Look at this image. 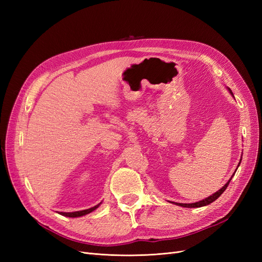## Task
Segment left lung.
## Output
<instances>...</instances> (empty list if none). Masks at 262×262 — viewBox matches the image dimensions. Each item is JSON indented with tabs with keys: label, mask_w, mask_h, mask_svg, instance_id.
<instances>
[{
	"label": "left lung",
	"mask_w": 262,
	"mask_h": 262,
	"mask_svg": "<svg viewBox=\"0 0 262 262\" xmlns=\"http://www.w3.org/2000/svg\"><path fill=\"white\" fill-rule=\"evenodd\" d=\"M227 90H228L229 94H231L232 96L234 97V95H233L232 91L229 90L228 87H227ZM241 162H242V158H241V161H239V163H238V166H237V168L239 167ZM237 168H236V170H237ZM235 172H236V171H235ZM234 175H235V173H233V176H234ZM233 176H232L231 178H229V180L226 182V184H225L223 187H222V188L219 190V191L214 192L212 195H210V196H208V198H205V199H203V200H201V201H199V202H194V203H177V202H171V203L176 204V205H179V207H184V208H201V207H205V205H208V204H210V203L215 201V200L217 199V198L225 191V189L227 188V186H228V184H229V181L232 180Z\"/></svg>",
	"instance_id": "left-lung-1"
}]
</instances>
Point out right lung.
Segmentation results:
<instances>
[{
  "mask_svg": "<svg viewBox=\"0 0 262 262\" xmlns=\"http://www.w3.org/2000/svg\"><path fill=\"white\" fill-rule=\"evenodd\" d=\"M100 204H101V202L99 204H97V205H95V207H93L91 209H87V210L76 211V212H60V214H61V215H63V216H68V217H80V216L86 215V214L93 212L94 210H96Z\"/></svg>",
  "mask_w": 262,
  "mask_h": 262,
  "instance_id": "obj_1",
  "label": "right lung"
}]
</instances>
